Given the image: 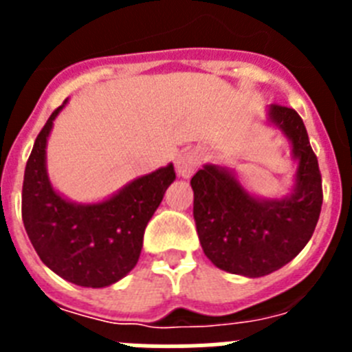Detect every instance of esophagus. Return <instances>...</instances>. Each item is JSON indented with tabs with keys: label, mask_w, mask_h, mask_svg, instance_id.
I'll return each instance as SVG.
<instances>
[{
	"label": "esophagus",
	"mask_w": 352,
	"mask_h": 352,
	"mask_svg": "<svg viewBox=\"0 0 352 352\" xmlns=\"http://www.w3.org/2000/svg\"><path fill=\"white\" fill-rule=\"evenodd\" d=\"M201 166V153L194 148L182 149L176 157V170L182 178H190Z\"/></svg>",
	"instance_id": "1"
}]
</instances>
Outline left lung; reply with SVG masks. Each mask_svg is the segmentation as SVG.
<instances>
[{
    "instance_id": "1",
    "label": "left lung",
    "mask_w": 352,
    "mask_h": 352,
    "mask_svg": "<svg viewBox=\"0 0 352 352\" xmlns=\"http://www.w3.org/2000/svg\"><path fill=\"white\" fill-rule=\"evenodd\" d=\"M266 123L280 130L296 164L294 185L284 197L248 190L234 169L204 164L190 179L194 220L208 259L227 273L259 278L280 270L312 238L322 206L317 157L294 109L272 104Z\"/></svg>"
}]
</instances>
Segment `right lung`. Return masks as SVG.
<instances>
[{"label":"right lung","instance_id":"obj_1","mask_svg":"<svg viewBox=\"0 0 352 352\" xmlns=\"http://www.w3.org/2000/svg\"><path fill=\"white\" fill-rule=\"evenodd\" d=\"M56 109L28 158L23 183V222L42 263L80 287H109L138 264L142 236L176 179L173 164L139 176L96 203H76L56 190L47 173V142Z\"/></svg>","mask_w":352,"mask_h":352}]
</instances>
